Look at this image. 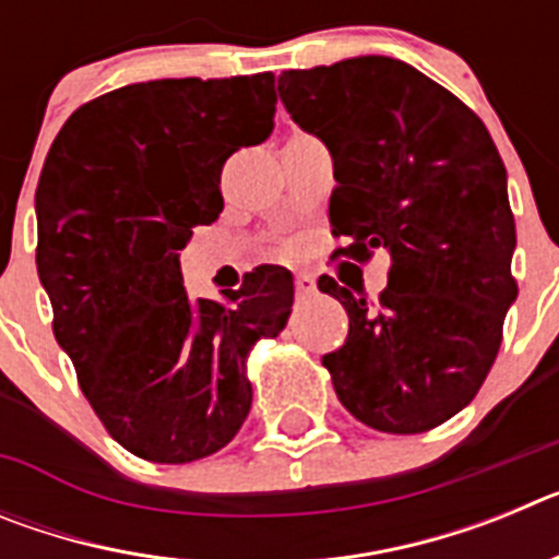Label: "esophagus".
<instances>
[{
	"instance_id": "34e87169",
	"label": "esophagus",
	"mask_w": 559,
	"mask_h": 559,
	"mask_svg": "<svg viewBox=\"0 0 559 559\" xmlns=\"http://www.w3.org/2000/svg\"><path fill=\"white\" fill-rule=\"evenodd\" d=\"M294 285H296V294L299 296H310L316 290V276L313 274H296L294 276Z\"/></svg>"
}]
</instances>
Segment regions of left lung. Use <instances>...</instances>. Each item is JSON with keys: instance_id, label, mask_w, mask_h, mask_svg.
<instances>
[{"instance_id": "obj_1", "label": "left lung", "mask_w": 559, "mask_h": 559, "mask_svg": "<svg viewBox=\"0 0 559 559\" xmlns=\"http://www.w3.org/2000/svg\"><path fill=\"white\" fill-rule=\"evenodd\" d=\"M280 100L333 156L335 254L392 257L374 302L319 280L349 316L344 347L322 358L341 406L374 431H431L476 397L518 296L496 142L456 95L386 56L288 69Z\"/></svg>"}]
</instances>
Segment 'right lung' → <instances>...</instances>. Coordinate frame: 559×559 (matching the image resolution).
<instances>
[{
	"mask_svg": "<svg viewBox=\"0 0 559 559\" xmlns=\"http://www.w3.org/2000/svg\"><path fill=\"white\" fill-rule=\"evenodd\" d=\"M274 75L131 83L78 108L36 190L52 333L133 456H212L251 408L246 358L285 328L294 276L260 265L226 302L190 299L179 251L224 210L221 170L274 128Z\"/></svg>",
	"mask_w": 559,
	"mask_h": 559,
	"instance_id": "1",
	"label": "right lung"
}]
</instances>
